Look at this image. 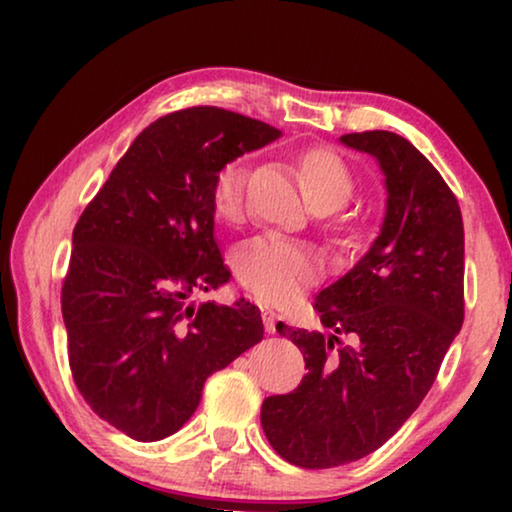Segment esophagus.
<instances>
[{
	"label": "esophagus",
	"mask_w": 512,
	"mask_h": 512,
	"mask_svg": "<svg viewBox=\"0 0 512 512\" xmlns=\"http://www.w3.org/2000/svg\"><path fill=\"white\" fill-rule=\"evenodd\" d=\"M261 314H263L265 331H268V333H275V326H277V312H275V310H270V307H263Z\"/></svg>",
	"instance_id": "1"
}]
</instances>
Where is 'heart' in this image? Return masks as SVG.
Wrapping results in <instances>:
<instances>
[{
  "label": "heart",
  "instance_id": "b5f03b06",
  "mask_svg": "<svg viewBox=\"0 0 512 512\" xmlns=\"http://www.w3.org/2000/svg\"><path fill=\"white\" fill-rule=\"evenodd\" d=\"M305 191L312 205L331 212L352 198L354 179L338 153L324 146L310 149L300 158ZM247 172L240 160L223 165L212 181V209L216 219L237 221L244 207ZM237 277L265 303H286L317 277V258L310 249L277 235L251 240L237 256Z\"/></svg>",
  "mask_w": 512,
  "mask_h": 512
}]
</instances>
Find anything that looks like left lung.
I'll list each match as a JSON object with an SVG mask.
<instances>
[{
    "instance_id": "1",
    "label": "left lung",
    "mask_w": 512,
    "mask_h": 512,
    "mask_svg": "<svg viewBox=\"0 0 512 512\" xmlns=\"http://www.w3.org/2000/svg\"><path fill=\"white\" fill-rule=\"evenodd\" d=\"M340 142L377 158L387 216L368 254L314 300L331 335L277 324L303 352L307 375L261 410L272 450L310 471L387 443L429 394L464 324V223L452 188L396 132Z\"/></svg>"
}]
</instances>
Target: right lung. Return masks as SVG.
Returning <instances> with one entry per match:
<instances>
[{"label": "right lung", "mask_w": 512, "mask_h": 512, "mask_svg": "<svg viewBox=\"0 0 512 512\" xmlns=\"http://www.w3.org/2000/svg\"><path fill=\"white\" fill-rule=\"evenodd\" d=\"M279 135L219 107L160 116L76 221L60 296L69 368L90 410L125 436L179 431L207 377L263 340L256 305L193 310L186 298L230 279L214 240V174Z\"/></svg>", "instance_id": "1"}]
</instances>
